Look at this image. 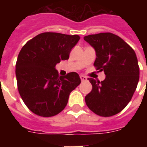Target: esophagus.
I'll return each instance as SVG.
<instances>
[{"label": "esophagus", "mask_w": 147, "mask_h": 147, "mask_svg": "<svg viewBox=\"0 0 147 147\" xmlns=\"http://www.w3.org/2000/svg\"><path fill=\"white\" fill-rule=\"evenodd\" d=\"M80 79H81L82 82H85V81L87 80V78L86 76H80Z\"/></svg>", "instance_id": "1"}]
</instances>
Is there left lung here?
<instances>
[{"instance_id":"1","label":"left lung","mask_w":147,"mask_h":147,"mask_svg":"<svg viewBox=\"0 0 147 147\" xmlns=\"http://www.w3.org/2000/svg\"><path fill=\"white\" fill-rule=\"evenodd\" d=\"M95 49L94 63L97 70L104 71L105 80L88 79L92 90L85 97L86 105L101 117L119 113L129 103L139 80V67L134 49L123 39L112 33L84 37Z\"/></svg>"}]
</instances>
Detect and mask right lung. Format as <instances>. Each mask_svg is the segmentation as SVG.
Returning <instances> with one entry per match:
<instances>
[{
  "label": "right lung",
  "instance_id": "obj_1",
  "mask_svg": "<svg viewBox=\"0 0 147 147\" xmlns=\"http://www.w3.org/2000/svg\"><path fill=\"white\" fill-rule=\"evenodd\" d=\"M79 35L45 32L30 39L21 49L16 64L19 93L31 112L53 117L67 105L70 93L81 83L76 72L60 76L55 66L69 58Z\"/></svg>",
  "mask_w": 147,
  "mask_h": 147
}]
</instances>
